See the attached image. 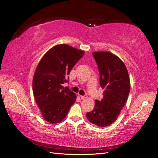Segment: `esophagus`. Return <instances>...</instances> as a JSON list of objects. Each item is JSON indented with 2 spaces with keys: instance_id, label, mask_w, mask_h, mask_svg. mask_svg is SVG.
I'll list each match as a JSON object with an SVG mask.
<instances>
[{
  "instance_id": "34e87169",
  "label": "esophagus",
  "mask_w": 158,
  "mask_h": 158,
  "mask_svg": "<svg viewBox=\"0 0 158 158\" xmlns=\"http://www.w3.org/2000/svg\"><path fill=\"white\" fill-rule=\"evenodd\" d=\"M80 98L82 99H85L87 98V95H80Z\"/></svg>"
}]
</instances>
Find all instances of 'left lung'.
<instances>
[{
  "label": "left lung",
  "mask_w": 158,
  "mask_h": 158,
  "mask_svg": "<svg viewBox=\"0 0 158 158\" xmlns=\"http://www.w3.org/2000/svg\"><path fill=\"white\" fill-rule=\"evenodd\" d=\"M99 72L100 85L104 89L102 99L95 100V107L86 114L88 121L100 127L111 125L125 106L131 89L125 64L108 51L92 53Z\"/></svg>",
  "instance_id": "1"
}]
</instances>
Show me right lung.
<instances>
[{
    "instance_id": "obj_1",
    "label": "right lung",
    "mask_w": 158,
    "mask_h": 158,
    "mask_svg": "<svg viewBox=\"0 0 158 158\" xmlns=\"http://www.w3.org/2000/svg\"><path fill=\"white\" fill-rule=\"evenodd\" d=\"M84 52L66 44L52 47L42 57L33 78V92L45 120L58 123L66 117L76 95L64 88L70 72Z\"/></svg>"
}]
</instances>
